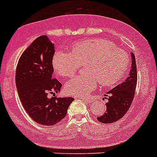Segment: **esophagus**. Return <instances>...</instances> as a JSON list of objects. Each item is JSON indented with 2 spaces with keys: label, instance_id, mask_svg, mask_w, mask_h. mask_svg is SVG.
<instances>
[{
  "label": "esophagus",
  "instance_id": "34e87169",
  "mask_svg": "<svg viewBox=\"0 0 157 157\" xmlns=\"http://www.w3.org/2000/svg\"><path fill=\"white\" fill-rule=\"evenodd\" d=\"M82 99L83 101H86V102H88V103H91L92 101H93V100H92L91 98H82Z\"/></svg>",
  "mask_w": 157,
  "mask_h": 157
}]
</instances>
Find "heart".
I'll list each match as a JSON object with an SVG mask.
<instances>
[{
    "instance_id": "1",
    "label": "heart",
    "mask_w": 157,
    "mask_h": 157,
    "mask_svg": "<svg viewBox=\"0 0 157 157\" xmlns=\"http://www.w3.org/2000/svg\"><path fill=\"white\" fill-rule=\"evenodd\" d=\"M53 67L60 76H73L81 66L85 73L79 74L65 84V90L73 96H87L99 82L103 86L118 83L127 72L130 64L127 52L105 39L76 42L71 52L59 51L53 57Z\"/></svg>"
}]
</instances>
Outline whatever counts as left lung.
<instances>
[{"mask_svg":"<svg viewBox=\"0 0 157 157\" xmlns=\"http://www.w3.org/2000/svg\"><path fill=\"white\" fill-rule=\"evenodd\" d=\"M132 59L129 76L105 94V98L108 100L106 110L103 115L97 118L101 123H112L119 120L126 114L132 105L137 83V66L133 53H132Z\"/></svg>","mask_w":157,"mask_h":157,"instance_id":"8db88e82","label":"left lung"}]
</instances>
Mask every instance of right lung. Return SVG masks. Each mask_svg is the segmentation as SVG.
I'll return each instance as SVG.
<instances>
[{"instance_id": "obj_1", "label": "right lung", "mask_w": 157, "mask_h": 157, "mask_svg": "<svg viewBox=\"0 0 157 157\" xmlns=\"http://www.w3.org/2000/svg\"><path fill=\"white\" fill-rule=\"evenodd\" d=\"M54 43L48 36L37 38L22 53L16 68V86L24 109L36 123L52 126L67 114L73 98H48L58 93L61 83L53 77Z\"/></svg>"}]
</instances>
